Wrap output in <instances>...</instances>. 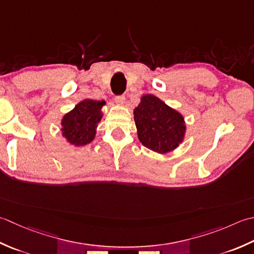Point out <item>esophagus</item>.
Segmentation results:
<instances>
[{
  "label": "esophagus",
  "mask_w": 254,
  "mask_h": 254,
  "mask_svg": "<svg viewBox=\"0 0 254 254\" xmlns=\"http://www.w3.org/2000/svg\"><path fill=\"white\" fill-rule=\"evenodd\" d=\"M124 102H126V97L124 96H117L116 97V103L119 106H123Z\"/></svg>",
  "instance_id": "1"
}]
</instances>
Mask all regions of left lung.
Instances as JSON below:
<instances>
[{"instance_id":"1","label":"left lung","mask_w":254,"mask_h":254,"mask_svg":"<svg viewBox=\"0 0 254 254\" xmlns=\"http://www.w3.org/2000/svg\"><path fill=\"white\" fill-rule=\"evenodd\" d=\"M134 121L140 142L160 154L175 150L185 136L184 117L153 94L141 98L134 109Z\"/></svg>"}]
</instances>
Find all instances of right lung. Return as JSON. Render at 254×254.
Segmentation results:
<instances>
[{"label":"right lung","mask_w":254,"mask_h":254,"mask_svg":"<svg viewBox=\"0 0 254 254\" xmlns=\"http://www.w3.org/2000/svg\"><path fill=\"white\" fill-rule=\"evenodd\" d=\"M106 101L84 99L66 113L62 120L63 136L74 146L91 143L96 136L98 123L101 121V109Z\"/></svg>","instance_id":"1"}]
</instances>
